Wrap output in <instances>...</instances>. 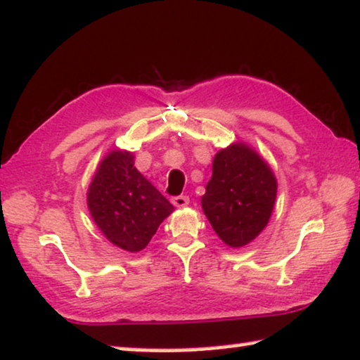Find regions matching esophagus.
Segmentation results:
<instances>
[{"mask_svg": "<svg viewBox=\"0 0 360 360\" xmlns=\"http://www.w3.org/2000/svg\"><path fill=\"white\" fill-rule=\"evenodd\" d=\"M171 202H173L176 207L181 208V207L189 205V197H187V195H176V197L171 198Z\"/></svg>", "mask_w": 360, "mask_h": 360, "instance_id": "obj_1", "label": "esophagus"}]
</instances>
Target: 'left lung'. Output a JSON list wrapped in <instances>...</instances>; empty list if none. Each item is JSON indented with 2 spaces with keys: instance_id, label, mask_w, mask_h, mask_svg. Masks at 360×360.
<instances>
[{
  "instance_id": "obj_1",
  "label": "left lung",
  "mask_w": 360,
  "mask_h": 360,
  "mask_svg": "<svg viewBox=\"0 0 360 360\" xmlns=\"http://www.w3.org/2000/svg\"><path fill=\"white\" fill-rule=\"evenodd\" d=\"M276 179L254 150L234 143L213 160V176L202 197L208 221L229 248H243L271 217Z\"/></svg>"
}]
</instances>
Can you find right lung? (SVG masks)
Instances as JSON below:
<instances>
[{"label": "right lung", "mask_w": 360, "mask_h": 360, "mask_svg": "<svg viewBox=\"0 0 360 360\" xmlns=\"http://www.w3.org/2000/svg\"><path fill=\"white\" fill-rule=\"evenodd\" d=\"M89 210L106 239L127 252L142 250L174 210L134 166L129 152H111L89 187Z\"/></svg>", "instance_id": "right-lung-1"}]
</instances>
